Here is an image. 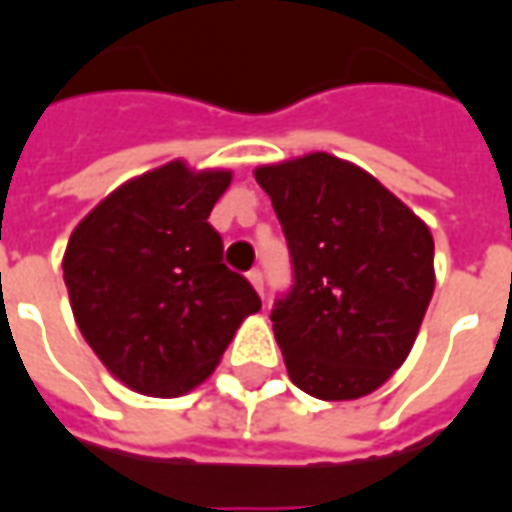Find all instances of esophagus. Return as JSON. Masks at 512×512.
I'll return each mask as SVG.
<instances>
[{"instance_id": "1", "label": "esophagus", "mask_w": 512, "mask_h": 512, "mask_svg": "<svg viewBox=\"0 0 512 512\" xmlns=\"http://www.w3.org/2000/svg\"><path fill=\"white\" fill-rule=\"evenodd\" d=\"M248 278H250V284H253V289H256V292L264 297V275H262V270H250Z\"/></svg>"}]
</instances>
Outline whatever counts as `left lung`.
Here are the masks:
<instances>
[{
	"label": "left lung",
	"mask_w": 512,
	"mask_h": 512,
	"mask_svg": "<svg viewBox=\"0 0 512 512\" xmlns=\"http://www.w3.org/2000/svg\"><path fill=\"white\" fill-rule=\"evenodd\" d=\"M295 284L275 300L286 372L317 400H358L400 369L436 289L433 234L353 162L314 151L253 170Z\"/></svg>",
	"instance_id": "1"
}]
</instances>
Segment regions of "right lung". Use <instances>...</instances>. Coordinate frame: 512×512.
Masks as SVG:
<instances>
[{
    "mask_svg": "<svg viewBox=\"0 0 512 512\" xmlns=\"http://www.w3.org/2000/svg\"><path fill=\"white\" fill-rule=\"evenodd\" d=\"M231 170L173 159L110 192L68 239L63 278L85 342L123 386L179 397L215 372L245 317L262 308L223 264L209 212Z\"/></svg>",
    "mask_w": 512,
    "mask_h": 512,
    "instance_id": "1",
    "label": "right lung"
}]
</instances>
